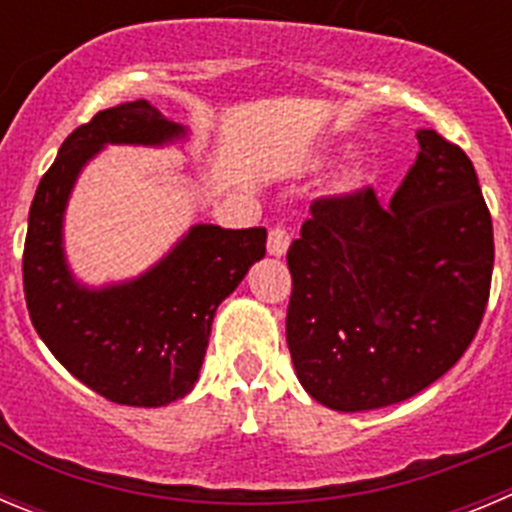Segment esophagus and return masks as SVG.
<instances>
[{
    "instance_id": "obj_1",
    "label": "esophagus",
    "mask_w": 512,
    "mask_h": 512,
    "mask_svg": "<svg viewBox=\"0 0 512 512\" xmlns=\"http://www.w3.org/2000/svg\"><path fill=\"white\" fill-rule=\"evenodd\" d=\"M289 241H292V236H289L287 228H284V225H274L269 231V243H266V248H269L271 256H284L289 248Z\"/></svg>"
}]
</instances>
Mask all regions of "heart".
Segmentation results:
<instances>
[{"mask_svg":"<svg viewBox=\"0 0 512 512\" xmlns=\"http://www.w3.org/2000/svg\"><path fill=\"white\" fill-rule=\"evenodd\" d=\"M365 185V175L360 170H348L337 180V192H355Z\"/></svg>","mask_w":512,"mask_h":512,"instance_id":"b5f03b06","label":"heart"}]
</instances>
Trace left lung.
Here are the masks:
<instances>
[{
	"mask_svg": "<svg viewBox=\"0 0 512 512\" xmlns=\"http://www.w3.org/2000/svg\"><path fill=\"white\" fill-rule=\"evenodd\" d=\"M391 203L370 185L312 203L289 246L287 345L297 378L335 411L406 401L470 348L490 297L492 218L470 157L419 129Z\"/></svg>",
	"mask_w": 512,
	"mask_h": 512,
	"instance_id": "1",
	"label": "left lung"
}]
</instances>
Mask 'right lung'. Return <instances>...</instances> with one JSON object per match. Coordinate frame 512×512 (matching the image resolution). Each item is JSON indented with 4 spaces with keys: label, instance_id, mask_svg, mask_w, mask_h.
<instances>
[{
    "label": "right lung",
    "instance_id": "obj_1",
    "mask_svg": "<svg viewBox=\"0 0 512 512\" xmlns=\"http://www.w3.org/2000/svg\"><path fill=\"white\" fill-rule=\"evenodd\" d=\"M182 134L149 101L98 111L65 139L30 208L22 284L32 325L65 370L126 406L152 409L192 391L215 309L266 253V228L195 225L167 259L129 284L101 292L75 284L60 228L83 164L103 144H164Z\"/></svg>",
    "mask_w": 512,
    "mask_h": 512
}]
</instances>
